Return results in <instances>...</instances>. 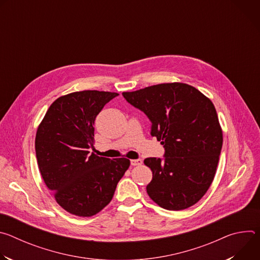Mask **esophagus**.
<instances>
[{
  "label": "esophagus",
  "mask_w": 260,
  "mask_h": 260,
  "mask_svg": "<svg viewBox=\"0 0 260 260\" xmlns=\"http://www.w3.org/2000/svg\"><path fill=\"white\" fill-rule=\"evenodd\" d=\"M142 164H143L142 159H132V160H131V165L134 166V167H136V166H141Z\"/></svg>",
  "instance_id": "34e87169"
}]
</instances>
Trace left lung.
Returning <instances> with one entry per match:
<instances>
[{
	"label": "left lung",
	"instance_id": "obj_1",
	"mask_svg": "<svg viewBox=\"0 0 260 260\" xmlns=\"http://www.w3.org/2000/svg\"><path fill=\"white\" fill-rule=\"evenodd\" d=\"M151 121V136L164 145L165 159L149 157L147 193L159 207L180 211L197 204L216 174L223 134L212 101L181 82L122 92Z\"/></svg>",
	"mask_w": 260,
	"mask_h": 260
}]
</instances>
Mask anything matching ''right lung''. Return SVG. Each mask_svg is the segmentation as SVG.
<instances>
[{"instance_id": "add662e5", "label": "right lung", "mask_w": 260, "mask_h": 260, "mask_svg": "<svg viewBox=\"0 0 260 260\" xmlns=\"http://www.w3.org/2000/svg\"><path fill=\"white\" fill-rule=\"evenodd\" d=\"M117 92L83 90L56 99L37 129L35 149L39 170L56 203L67 212L91 217L112 200L129 168L125 157L90 154L94 120Z\"/></svg>"}]
</instances>
